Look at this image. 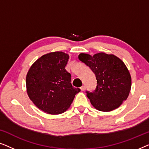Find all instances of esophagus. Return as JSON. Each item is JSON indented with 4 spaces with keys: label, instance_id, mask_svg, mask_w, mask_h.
Returning <instances> with one entry per match:
<instances>
[{
    "label": "esophagus",
    "instance_id": "obj_1",
    "mask_svg": "<svg viewBox=\"0 0 149 149\" xmlns=\"http://www.w3.org/2000/svg\"><path fill=\"white\" fill-rule=\"evenodd\" d=\"M80 89H81V91H85V85H83L82 87H80Z\"/></svg>",
    "mask_w": 149,
    "mask_h": 149
}]
</instances>
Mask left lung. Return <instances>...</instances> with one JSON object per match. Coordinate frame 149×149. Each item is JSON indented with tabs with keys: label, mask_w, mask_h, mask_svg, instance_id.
Returning a JSON list of instances; mask_svg holds the SVG:
<instances>
[{
	"label": "left lung",
	"mask_w": 149,
	"mask_h": 149,
	"mask_svg": "<svg viewBox=\"0 0 149 149\" xmlns=\"http://www.w3.org/2000/svg\"><path fill=\"white\" fill-rule=\"evenodd\" d=\"M79 59L95 75V89L92 92L86 91L87 96L93 107L100 111H111L127 98L131 89V76L119 58L99 53L93 56L80 54Z\"/></svg>",
	"instance_id": "8db88e82"
}]
</instances>
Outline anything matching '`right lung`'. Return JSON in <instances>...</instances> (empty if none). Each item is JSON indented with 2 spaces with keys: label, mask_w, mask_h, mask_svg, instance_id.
I'll list each match as a JSON object with an SVG mask.
<instances>
[{
  "label": "right lung",
  "mask_w": 149,
  "mask_h": 149,
  "mask_svg": "<svg viewBox=\"0 0 149 149\" xmlns=\"http://www.w3.org/2000/svg\"><path fill=\"white\" fill-rule=\"evenodd\" d=\"M68 59V55L64 52L49 53L38 59L28 72V96L45 113H64L80 91L71 84V75L65 69Z\"/></svg>",
  "instance_id": "1"
}]
</instances>
